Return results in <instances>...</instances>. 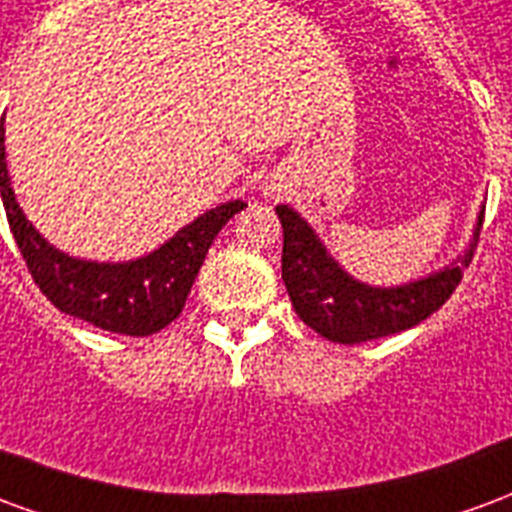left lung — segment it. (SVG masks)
<instances>
[{
    "mask_svg": "<svg viewBox=\"0 0 512 512\" xmlns=\"http://www.w3.org/2000/svg\"><path fill=\"white\" fill-rule=\"evenodd\" d=\"M282 222V279L296 307V315L310 329L332 343L356 345L378 337L406 332L450 299L461 285L463 268H469L483 230V216L469 252L444 268L403 288H367L326 255L312 227L288 205H277Z\"/></svg>",
    "mask_w": 512,
    "mask_h": 512,
    "instance_id": "left-lung-1",
    "label": "left lung"
}]
</instances>
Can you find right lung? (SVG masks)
<instances>
[{
  "instance_id": "right-lung-1",
  "label": "right lung",
  "mask_w": 512,
  "mask_h": 512,
  "mask_svg": "<svg viewBox=\"0 0 512 512\" xmlns=\"http://www.w3.org/2000/svg\"><path fill=\"white\" fill-rule=\"evenodd\" d=\"M0 191L10 233L16 238L35 285L65 315L104 332L147 337L161 332L186 307L189 290L213 238L246 202H224L186 224L153 255L131 263H90L62 255L27 222L10 189L5 161V126L0 123Z\"/></svg>"
}]
</instances>
